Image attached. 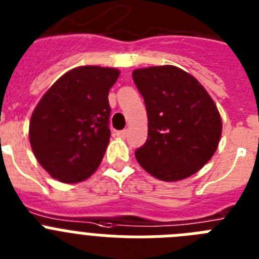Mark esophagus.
I'll return each mask as SVG.
<instances>
[{"label":"esophagus","mask_w":259,"mask_h":259,"mask_svg":"<svg viewBox=\"0 0 259 259\" xmlns=\"http://www.w3.org/2000/svg\"><path fill=\"white\" fill-rule=\"evenodd\" d=\"M117 136L120 137V138H126V137H127V130L123 129V130H120V132H117Z\"/></svg>","instance_id":"obj_1"}]
</instances>
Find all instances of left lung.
Masks as SVG:
<instances>
[{
  "label": "left lung",
  "mask_w": 259,
  "mask_h": 259,
  "mask_svg": "<svg viewBox=\"0 0 259 259\" xmlns=\"http://www.w3.org/2000/svg\"><path fill=\"white\" fill-rule=\"evenodd\" d=\"M148 137L136 151L141 167L161 181L192 176L210 160L222 136L217 105L194 76L172 65L137 69Z\"/></svg>",
  "instance_id": "obj_1"
}]
</instances>
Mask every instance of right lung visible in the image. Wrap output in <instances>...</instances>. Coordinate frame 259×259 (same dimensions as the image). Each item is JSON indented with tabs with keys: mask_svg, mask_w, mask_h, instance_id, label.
<instances>
[{
	"mask_svg": "<svg viewBox=\"0 0 259 259\" xmlns=\"http://www.w3.org/2000/svg\"><path fill=\"white\" fill-rule=\"evenodd\" d=\"M120 71L79 66L58 78L30 120V143L53 179L75 184L98 169L109 143V90Z\"/></svg>",
	"mask_w": 259,
	"mask_h": 259,
	"instance_id": "right-lung-1",
	"label": "right lung"
}]
</instances>
